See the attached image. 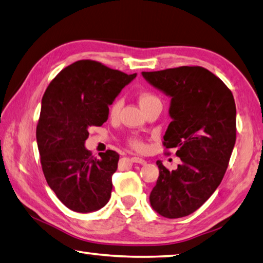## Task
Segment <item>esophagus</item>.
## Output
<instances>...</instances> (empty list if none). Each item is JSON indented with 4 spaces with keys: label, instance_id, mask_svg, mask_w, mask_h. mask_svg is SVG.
Returning <instances> with one entry per match:
<instances>
[{
    "label": "esophagus",
    "instance_id": "34e87169",
    "mask_svg": "<svg viewBox=\"0 0 263 263\" xmlns=\"http://www.w3.org/2000/svg\"><path fill=\"white\" fill-rule=\"evenodd\" d=\"M131 161L135 162V163H139V164H142V165L147 163V162L144 159H141V157H137V156L131 157Z\"/></svg>",
    "mask_w": 263,
    "mask_h": 263
}]
</instances>
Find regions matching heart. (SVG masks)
I'll return each instance as SVG.
<instances>
[{
  "mask_svg": "<svg viewBox=\"0 0 263 263\" xmlns=\"http://www.w3.org/2000/svg\"><path fill=\"white\" fill-rule=\"evenodd\" d=\"M138 100H139V103L141 108L144 109H147L148 107L153 106V104L155 103H161L160 99L156 97L155 94H153L151 92H141L139 94V97H138ZM121 107H122V102L121 100H115L111 104L110 107H109V112H110V116L115 117L118 115L119 110H121ZM128 144H130L133 148H136V149H144V142H142L141 139H139V138L137 137H132L130 138V140H128Z\"/></svg>",
  "mask_w": 263,
  "mask_h": 263,
  "instance_id": "b5f03b06",
  "label": "heart"
}]
</instances>
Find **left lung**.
Listing matches in <instances>:
<instances>
[{
	"instance_id": "8db88e82",
	"label": "left lung",
	"mask_w": 263,
	"mask_h": 263,
	"mask_svg": "<svg viewBox=\"0 0 263 263\" xmlns=\"http://www.w3.org/2000/svg\"><path fill=\"white\" fill-rule=\"evenodd\" d=\"M171 97L165 149L176 148L181 163L169 171L157 161L160 176L151 192L153 209L166 218L194 213L211 198L226 174L236 142V103L231 90L202 66L142 72Z\"/></svg>"
}]
</instances>
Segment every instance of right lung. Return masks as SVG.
Segmentation results:
<instances>
[{
  "label": "right lung",
  "mask_w": 263,
  "mask_h": 263,
  "mask_svg": "<svg viewBox=\"0 0 263 263\" xmlns=\"http://www.w3.org/2000/svg\"><path fill=\"white\" fill-rule=\"evenodd\" d=\"M136 76L80 60L62 70L46 89L36 125L40 162L49 187L71 211H98L110 199L118 153L108 149L97 159L85 140L90 126L107 122L109 106Z\"/></svg>",
  "instance_id": "right-lung-1"
}]
</instances>
